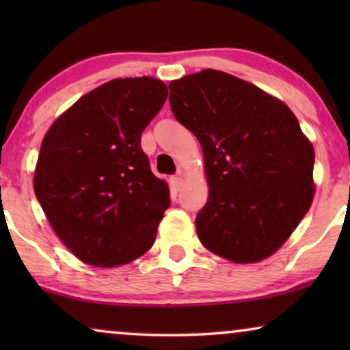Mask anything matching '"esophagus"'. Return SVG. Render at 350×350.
Masks as SVG:
<instances>
[{
  "mask_svg": "<svg viewBox=\"0 0 350 350\" xmlns=\"http://www.w3.org/2000/svg\"><path fill=\"white\" fill-rule=\"evenodd\" d=\"M172 185H174L175 191H180L181 188H183L185 180H183V174H181V172H178V175H175L174 178H172Z\"/></svg>",
  "mask_w": 350,
  "mask_h": 350,
  "instance_id": "esophagus-1",
  "label": "esophagus"
}]
</instances>
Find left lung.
<instances>
[{"mask_svg":"<svg viewBox=\"0 0 350 350\" xmlns=\"http://www.w3.org/2000/svg\"><path fill=\"white\" fill-rule=\"evenodd\" d=\"M175 118L204 152L202 245L232 262L274 255L308 213L315 152L293 111L255 84L202 70L169 84Z\"/></svg>","mask_w":350,"mask_h":350,"instance_id":"8db88e82","label":"left lung"}]
</instances>
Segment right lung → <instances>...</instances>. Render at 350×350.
Segmentation results:
<instances>
[{
  "instance_id": "right-lung-1",
  "label": "right lung",
  "mask_w": 350,
  "mask_h": 350,
  "mask_svg": "<svg viewBox=\"0 0 350 350\" xmlns=\"http://www.w3.org/2000/svg\"><path fill=\"white\" fill-rule=\"evenodd\" d=\"M167 94L151 76L108 81L42 138L33 189L57 237L85 265H127L156 241L170 189L151 172L140 140Z\"/></svg>"
}]
</instances>
